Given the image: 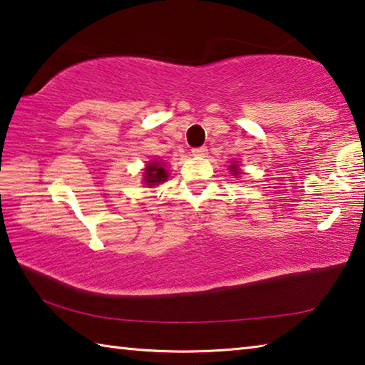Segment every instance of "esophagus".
Segmentation results:
<instances>
[{"label":"esophagus","mask_w":365,"mask_h":365,"mask_svg":"<svg viewBox=\"0 0 365 365\" xmlns=\"http://www.w3.org/2000/svg\"><path fill=\"white\" fill-rule=\"evenodd\" d=\"M191 153H193V156H197V158H205L206 154H207V148H206V146L193 148V150H191Z\"/></svg>","instance_id":"34e87169"}]
</instances>
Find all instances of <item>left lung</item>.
<instances>
[{"instance_id":"1","label":"left lung","mask_w":365,"mask_h":365,"mask_svg":"<svg viewBox=\"0 0 365 365\" xmlns=\"http://www.w3.org/2000/svg\"><path fill=\"white\" fill-rule=\"evenodd\" d=\"M232 168H233V165H232ZM233 169H237V168H233ZM235 174H238V172H237V170H235Z\"/></svg>"}]
</instances>
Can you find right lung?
I'll use <instances>...</instances> for the list:
<instances>
[{"label":"right lung","mask_w":365,"mask_h":365,"mask_svg":"<svg viewBox=\"0 0 365 365\" xmlns=\"http://www.w3.org/2000/svg\"><path fill=\"white\" fill-rule=\"evenodd\" d=\"M145 182L148 185H156L164 182L168 178V172L163 168V164L159 163H151L148 164V168L145 169Z\"/></svg>","instance_id":"1"}]
</instances>
